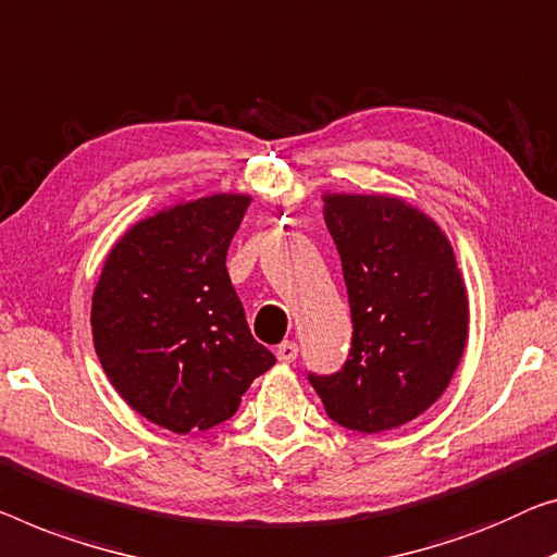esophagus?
Listing matches in <instances>:
<instances>
[{
  "label": "esophagus",
  "instance_id": "obj_1",
  "mask_svg": "<svg viewBox=\"0 0 557 557\" xmlns=\"http://www.w3.org/2000/svg\"><path fill=\"white\" fill-rule=\"evenodd\" d=\"M297 345L295 343H282L280 347H277V360L280 362H295L297 360Z\"/></svg>",
  "mask_w": 557,
  "mask_h": 557
}]
</instances>
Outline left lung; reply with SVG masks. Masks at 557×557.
<instances>
[{"mask_svg":"<svg viewBox=\"0 0 557 557\" xmlns=\"http://www.w3.org/2000/svg\"><path fill=\"white\" fill-rule=\"evenodd\" d=\"M352 312V347L335 375H310L337 425L383 433L418 418L468 345V289L450 239L393 195H322Z\"/></svg>","mask_w":557,"mask_h":557,"instance_id":"8db88e82","label":"left lung"}]
</instances>
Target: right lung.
Here are the masks:
<instances>
[{
  "mask_svg": "<svg viewBox=\"0 0 557 557\" xmlns=\"http://www.w3.org/2000/svg\"><path fill=\"white\" fill-rule=\"evenodd\" d=\"M250 199L220 193L164 207L124 232L99 272L92 337L104 375L170 433L225 422L275 364L247 327L225 264Z\"/></svg>",
  "mask_w": 557,
  "mask_h": 557,
  "instance_id": "obj_1",
  "label": "right lung"
}]
</instances>
